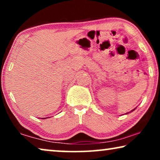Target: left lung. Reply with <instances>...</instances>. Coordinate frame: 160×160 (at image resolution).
<instances>
[{
    "mask_svg": "<svg viewBox=\"0 0 160 160\" xmlns=\"http://www.w3.org/2000/svg\"><path fill=\"white\" fill-rule=\"evenodd\" d=\"M134 110H135V108H134V109H133V110L131 111V112H132V111H134ZM128 113H127V114H128Z\"/></svg>",
    "mask_w": 160,
    "mask_h": 160,
    "instance_id": "left-lung-1",
    "label": "left lung"
}]
</instances>
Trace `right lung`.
<instances>
[{
  "instance_id": "add662e5",
  "label": "right lung",
  "mask_w": 160,
  "mask_h": 160,
  "mask_svg": "<svg viewBox=\"0 0 160 160\" xmlns=\"http://www.w3.org/2000/svg\"><path fill=\"white\" fill-rule=\"evenodd\" d=\"M42 119H43V118H42Z\"/></svg>"
}]
</instances>
